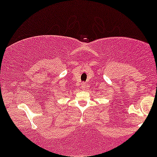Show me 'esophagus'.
Here are the masks:
<instances>
[{
  "instance_id": "1",
  "label": "esophagus",
  "mask_w": 157,
  "mask_h": 157,
  "mask_svg": "<svg viewBox=\"0 0 157 157\" xmlns=\"http://www.w3.org/2000/svg\"><path fill=\"white\" fill-rule=\"evenodd\" d=\"M81 88L82 90H85L86 89V83H82V85H81Z\"/></svg>"
}]
</instances>
